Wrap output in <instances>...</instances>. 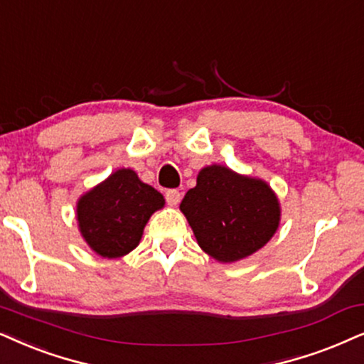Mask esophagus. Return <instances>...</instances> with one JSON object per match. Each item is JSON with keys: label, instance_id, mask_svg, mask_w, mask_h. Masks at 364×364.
<instances>
[{"label": "esophagus", "instance_id": "34e87169", "mask_svg": "<svg viewBox=\"0 0 364 364\" xmlns=\"http://www.w3.org/2000/svg\"><path fill=\"white\" fill-rule=\"evenodd\" d=\"M181 199H182V193L176 191V188H171V191L165 192V200H167L168 205L176 207L178 202H181Z\"/></svg>", "mask_w": 364, "mask_h": 364}]
</instances>
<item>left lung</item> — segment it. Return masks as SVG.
<instances>
[{
  "label": "left lung",
  "mask_w": 364,
  "mask_h": 364,
  "mask_svg": "<svg viewBox=\"0 0 364 364\" xmlns=\"http://www.w3.org/2000/svg\"><path fill=\"white\" fill-rule=\"evenodd\" d=\"M181 210L197 244L219 262H235L264 247L281 223V204L266 181L207 165Z\"/></svg>",
  "instance_id": "1"
}]
</instances>
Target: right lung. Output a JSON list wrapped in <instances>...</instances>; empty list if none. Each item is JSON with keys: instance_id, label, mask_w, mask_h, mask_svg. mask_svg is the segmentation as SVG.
Returning <instances> with one entry per match:
<instances>
[{"instance_id": "add662e5", "label": "right lung", "mask_w": 364, "mask_h": 364, "mask_svg": "<svg viewBox=\"0 0 364 364\" xmlns=\"http://www.w3.org/2000/svg\"><path fill=\"white\" fill-rule=\"evenodd\" d=\"M165 205L164 196L132 168H119L77 202V223L88 247L105 259L134 251L150 215Z\"/></svg>"}]
</instances>
